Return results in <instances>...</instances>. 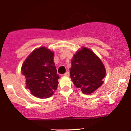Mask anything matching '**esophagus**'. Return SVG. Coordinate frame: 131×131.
I'll use <instances>...</instances> for the list:
<instances>
[{"label": "esophagus", "mask_w": 131, "mask_h": 131, "mask_svg": "<svg viewBox=\"0 0 131 131\" xmlns=\"http://www.w3.org/2000/svg\"><path fill=\"white\" fill-rule=\"evenodd\" d=\"M64 76H69V72L68 71H67V72H66V73L64 74Z\"/></svg>", "instance_id": "obj_1"}]
</instances>
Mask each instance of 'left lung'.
I'll return each instance as SVG.
<instances>
[{"label": "left lung", "mask_w": 131, "mask_h": 131, "mask_svg": "<svg viewBox=\"0 0 131 131\" xmlns=\"http://www.w3.org/2000/svg\"><path fill=\"white\" fill-rule=\"evenodd\" d=\"M70 76L76 88L90 94L104 83L106 69L101 59L92 50L81 47L71 60Z\"/></svg>", "instance_id": "1"}]
</instances>
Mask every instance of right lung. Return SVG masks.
<instances>
[{
	"instance_id": "right-lung-1",
	"label": "right lung",
	"mask_w": 131,
	"mask_h": 131,
	"mask_svg": "<svg viewBox=\"0 0 131 131\" xmlns=\"http://www.w3.org/2000/svg\"><path fill=\"white\" fill-rule=\"evenodd\" d=\"M54 53L42 46L34 50L21 66L26 88L38 98H48L57 89L59 75L53 61Z\"/></svg>"
}]
</instances>
